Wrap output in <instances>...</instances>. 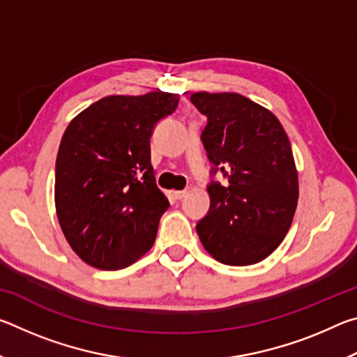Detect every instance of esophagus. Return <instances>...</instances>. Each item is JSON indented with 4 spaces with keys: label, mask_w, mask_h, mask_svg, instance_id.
<instances>
[{
    "label": "esophagus",
    "mask_w": 357,
    "mask_h": 357,
    "mask_svg": "<svg viewBox=\"0 0 357 357\" xmlns=\"http://www.w3.org/2000/svg\"><path fill=\"white\" fill-rule=\"evenodd\" d=\"M173 195L174 198H178V200H183V198L187 195V190H176L173 192Z\"/></svg>",
    "instance_id": "esophagus-1"
}]
</instances>
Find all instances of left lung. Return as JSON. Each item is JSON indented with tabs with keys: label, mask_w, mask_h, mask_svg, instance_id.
<instances>
[{
	"label": "left lung",
	"mask_w": 357,
	"mask_h": 357,
	"mask_svg": "<svg viewBox=\"0 0 357 357\" xmlns=\"http://www.w3.org/2000/svg\"><path fill=\"white\" fill-rule=\"evenodd\" d=\"M208 118L202 142L227 183L208 185L209 211L197 223L204 249L228 266L269 257L291 227L299 198L291 144L268 108L236 93L190 96Z\"/></svg>",
	"instance_id": "1"
}]
</instances>
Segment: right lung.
I'll return each instance as SVG.
<instances>
[{"mask_svg": "<svg viewBox=\"0 0 357 357\" xmlns=\"http://www.w3.org/2000/svg\"><path fill=\"white\" fill-rule=\"evenodd\" d=\"M178 102L164 91L108 96L66 129L56 155V215L72 250L89 266L128 268L153 247L170 203L155 185L149 138Z\"/></svg>", "mask_w": 357, "mask_h": 357, "instance_id": "add662e5", "label": "right lung"}]
</instances>
